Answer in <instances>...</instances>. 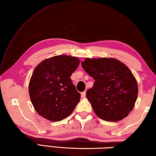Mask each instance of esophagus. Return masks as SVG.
Wrapping results in <instances>:
<instances>
[{
  "mask_svg": "<svg viewBox=\"0 0 156 156\" xmlns=\"http://www.w3.org/2000/svg\"><path fill=\"white\" fill-rule=\"evenodd\" d=\"M86 91H84V92H83L81 93V97L82 98H85L86 97Z\"/></svg>",
  "mask_w": 156,
  "mask_h": 156,
  "instance_id": "obj_1",
  "label": "esophagus"
}]
</instances>
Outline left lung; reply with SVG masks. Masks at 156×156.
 Here are the masks:
<instances>
[{"instance_id": "1", "label": "left lung", "mask_w": 156, "mask_h": 156, "mask_svg": "<svg viewBox=\"0 0 156 156\" xmlns=\"http://www.w3.org/2000/svg\"><path fill=\"white\" fill-rule=\"evenodd\" d=\"M81 66L94 79L86 97L99 118L117 122L133 111L138 96V85L131 70L113 58H87Z\"/></svg>"}]
</instances>
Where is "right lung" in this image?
I'll use <instances>...</instances> for the list:
<instances>
[{"label":"right lung","instance_id":"add662e5","mask_svg":"<svg viewBox=\"0 0 156 156\" xmlns=\"http://www.w3.org/2000/svg\"><path fill=\"white\" fill-rule=\"evenodd\" d=\"M79 59L59 55L43 60L34 69L29 83V95L35 111L51 122L69 117L80 101L70 76Z\"/></svg>","mask_w":156,"mask_h":156}]
</instances>
